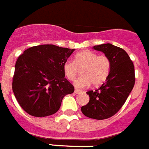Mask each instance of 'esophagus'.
Listing matches in <instances>:
<instances>
[{
	"instance_id": "esophagus-1",
	"label": "esophagus",
	"mask_w": 149,
	"mask_h": 149,
	"mask_svg": "<svg viewBox=\"0 0 149 149\" xmlns=\"http://www.w3.org/2000/svg\"><path fill=\"white\" fill-rule=\"evenodd\" d=\"M83 93V91H80V90H78V89H75V93H77V94H79V93Z\"/></svg>"
}]
</instances>
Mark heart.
<instances>
[{"label":"heart","instance_id":"1","mask_svg":"<svg viewBox=\"0 0 149 149\" xmlns=\"http://www.w3.org/2000/svg\"><path fill=\"white\" fill-rule=\"evenodd\" d=\"M110 58L105 55H99L91 50H83L76 54L73 62L65 61L63 70L65 77L74 80L81 70V77L75 82V86L84 88L90 86H100L106 81L111 72Z\"/></svg>","mask_w":149,"mask_h":149}]
</instances>
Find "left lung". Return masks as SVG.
I'll return each mask as SVG.
<instances>
[{"label": "left lung", "mask_w": 149, "mask_h": 149, "mask_svg": "<svg viewBox=\"0 0 149 149\" xmlns=\"http://www.w3.org/2000/svg\"><path fill=\"white\" fill-rule=\"evenodd\" d=\"M110 58L111 72L106 82L95 91H88L90 101L81 107L82 113L90 118L104 120L113 116L126 101L135 83L134 64L125 50L107 43L95 45Z\"/></svg>", "instance_id": "1"}]
</instances>
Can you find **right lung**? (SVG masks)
Returning a JSON list of instances; mask_svg holds the SVG:
<instances>
[{"label":"right lung","instance_id":"obj_1","mask_svg":"<svg viewBox=\"0 0 149 149\" xmlns=\"http://www.w3.org/2000/svg\"><path fill=\"white\" fill-rule=\"evenodd\" d=\"M75 49L54 45L32 46L18 57L12 90L18 104L34 117L56 113L63 97L74 92L63 65Z\"/></svg>","mask_w":149,"mask_h":149}]
</instances>
